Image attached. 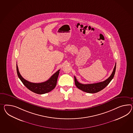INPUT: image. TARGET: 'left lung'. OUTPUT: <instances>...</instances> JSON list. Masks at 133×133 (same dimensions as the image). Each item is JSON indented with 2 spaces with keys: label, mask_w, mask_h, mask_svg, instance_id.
Segmentation results:
<instances>
[{
  "label": "left lung",
  "mask_w": 133,
  "mask_h": 133,
  "mask_svg": "<svg viewBox=\"0 0 133 133\" xmlns=\"http://www.w3.org/2000/svg\"><path fill=\"white\" fill-rule=\"evenodd\" d=\"M116 63L114 66V68L113 69L112 73L111 75L110 76L109 78H107L106 80L103 82H100L96 83H92V84H82L79 83L77 80L75 76H74V80H75V85L77 86L78 88L82 90L83 92H86L88 93H96L97 92L101 91L103 89L105 88L107 85L109 83V82H111V81L116 71Z\"/></svg>",
  "instance_id": "8db88e82"
}]
</instances>
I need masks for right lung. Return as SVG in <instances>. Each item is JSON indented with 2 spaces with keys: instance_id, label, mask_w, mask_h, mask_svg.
<instances>
[{
  "instance_id": "obj_1",
  "label": "right lung",
  "mask_w": 133,
  "mask_h": 133,
  "mask_svg": "<svg viewBox=\"0 0 133 133\" xmlns=\"http://www.w3.org/2000/svg\"><path fill=\"white\" fill-rule=\"evenodd\" d=\"M16 69L18 76L24 85L31 91L40 95L51 92V90L55 88L57 84V78L60 71V70H58L46 82L41 83H33L27 81L22 77L19 71L17 65H16Z\"/></svg>"
}]
</instances>
